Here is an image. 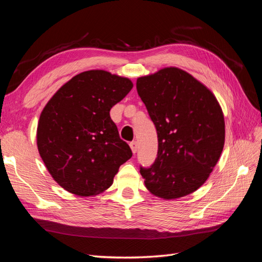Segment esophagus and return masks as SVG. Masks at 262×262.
<instances>
[{
  "instance_id": "obj_1",
  "label": "esophagus",
  "mask_w": 262,
  "mask_h": 262,
  "mask_svg": "<svg viewBox=\"0 0 262 262\" xmlns=\"http://www.w3.org/2000/svg\"><path fill=\"white\" fill-rule=\"evenodd\" d=\"M129 146H130V149H132L133 154H136L137 152V148H138L137 141H132V143L129 144Z\"/></svg>"
}]
</instances>
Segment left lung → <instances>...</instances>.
<instances>
[{"instance_id":"obj_1","label":"left lung","mask_w":262,"mask_h":262,"mask_svg":"<svg viewBox=\"0 0 262 262\" xmlns=\"http://www.w3.org/2000/svg\"><path fill=\"white\" fill-rule=\"evenodd\" d=\"M136 88L158 135L152 166L140 168L155 196L182 198L210 177L225 143V122L210 89L186 71L168 67L137 79Z\"/></svg>"}]
</instances>
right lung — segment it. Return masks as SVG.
<instances>
[{
  "instance_id": "1",
  "label": "right lung",
  "mask_w": 262,
  "mask_h": 262,
  "mask_svg": "<svg viewBox=\"0 0 262 262\" xmlns=\"http://www.w3.org/2000/svg\"><path fill=\"white\" fill-rule=\"evenodd\" d=\"M132 88L128 78L89 70L64 83L43 107L37 147L49 173L66 191L79 196L104 192L133 156L110 116Z\"/></svg>"
}]
</instances>
